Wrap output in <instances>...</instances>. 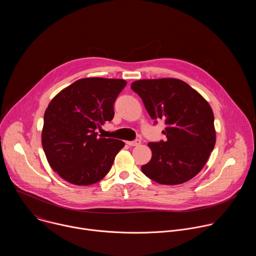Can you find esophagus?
Listing matches in <instances>:
<instances>
[{"label": "esophagus", "mask_w": 256, "mask_h": 256, "mask_svg": "<svg viewBox=\"0 0 256 256\" xmlns=\"http://www.w3.org/2000/svg\"><path fill=\"white\" fill-rule=\"evenodd\" d=\"M126 144L130 147H136V146L140 144V140H132V142H126Z\"/></svg>", "instance_id": "esophagus-1"}]
</instances>
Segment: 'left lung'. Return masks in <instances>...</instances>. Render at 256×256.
Returning a JSON list of instances; mask_svg holds the SVG:
<instances>
[{
    "instance_id": "8db88e82",
    "label": "left lung",
    "mask_w": 256,
    "mask_h": 256,
    "mask_svg": "<svg viewBox=\"0 0 256 256\" xmlns=\"http://www.w3.org/2000/svg\"><path fill=\"white\" fill-rule=\"evenodd\" d=\"M130 88L142 98L152 120L166 124L165 142H149L152 158L142 173L165 186L194 178L206 165L216 144L214 112L208 101L179 79H144Z\"/></svg>"
}]
</instances>
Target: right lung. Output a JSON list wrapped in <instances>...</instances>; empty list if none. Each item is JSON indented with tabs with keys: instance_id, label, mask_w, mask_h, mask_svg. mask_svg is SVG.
Here are the masks:
<instances>
[{
	"instance_id": "obj_1",
	"label": "right lung",
	"mask_w": 256,
	"mask_h": 256,
	"mask_svg": "<svg viewBox=\"0 0 256 256\" xmlns=\"http://www.w3.org/2000/svg\"><path fill=\"white\" fill-rule=\"evenodd\" d=\"M126 85L122 79L84 78L50 102L44 118L42 148L52 170L70 184H96L124 147L122 140L98 138L96 128L114 118V101Z\"/></svg>"
}]
</instances>
